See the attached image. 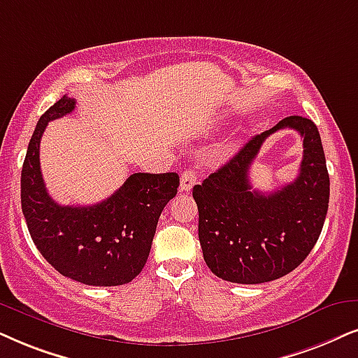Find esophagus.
Instances as JSON below:
<instances>
[{
	"instance_id": "34e87169",
	"label": "esophagus",
	"mask_w": 358,
	"mask_h": 358,
	"mask_svg": "<svg viewBox=\"0 0 358 358\" xmlns=\"http://www.w3.org/2000/svg\"><path fill=\"white\" fill-rule=\"evenodd\" d=\"M194 182H196V171L193 169H187L182 173V182H180V189L182 192H189L193 188Z\"/></svg>"
}]
</instances>
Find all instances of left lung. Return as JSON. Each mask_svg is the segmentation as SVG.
<instances>
[{
  "mask_svg": "<svg viewBox=\"0 0 358 358\" xmlns=\"http://www.w3.org/2000/svg\"><path fill=\"white\" fill-rule=\"evenodd\" d=\"M297 129L305 138L300 175L271 194L252 190L250 164L271 133ZM329 171L319 130L301 115L255 135L231 160L193 187L198 238L211 273L238 284L279 279L309 256L329 208Z\"/></svg>",
  "mask_w": 358,
  "mask_h": 358,
  "instance_id": "1",
  "label": "left lung"
}]
</instances>
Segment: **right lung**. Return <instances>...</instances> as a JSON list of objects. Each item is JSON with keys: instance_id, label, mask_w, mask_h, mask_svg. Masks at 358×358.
<instances>
[{"instance_id": "1", "label": "right lung", "mask_w": 358, "mask_h": 358, "mask_svg": "<svg viewBox=\"0 0 358 358\" xmlns=\"http://www.w3.org/2000/svg\"><path fill=\"white\" fill-rule=\"evenodd\" d=\"M74 107V99L61 97L36 125L21 170L22 215L36 248L57 273L87 286H120L145 266L158 218L176 194L180 178L134 173L97 205H59L41 175L39 143L49 122Z\"/></svg>"}]
</instances>
